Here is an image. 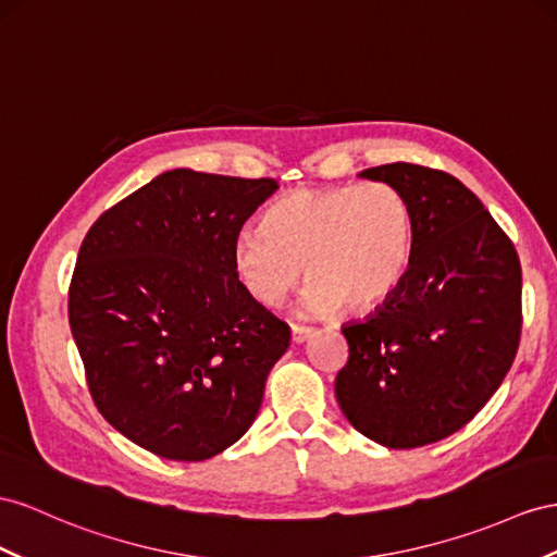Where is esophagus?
Instances as JSON below:
<instances>
[{"mask_svg": "<svg viewBox=\"0 0 557 557\" xmlns=\"http://www.w3.org/2000/svg\"><path fill=\"white\" fill-rule=\"evenodd\" d=\"M310 336H312V330H310V326L292 324V341H294V344H304V341H308Z\"/></svg>", "mask_w": 557, "mask_h": 557, "instance_id": "esophagus-1", "label": "esophagus"}]
</instances>
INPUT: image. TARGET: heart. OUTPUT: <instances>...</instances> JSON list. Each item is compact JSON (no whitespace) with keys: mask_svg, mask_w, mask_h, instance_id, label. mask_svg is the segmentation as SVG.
<instances>
[{"mask_svg":"<svg viewBox=\"0 0 557 557\" xmlns=\"http://www.w3.org/2000/svg\"><path fill=\"white\" fill-rule=\"evenodd\" d=\"M414 251V209L386 181L296 188L277 197L265 223L242 225L233 268L256 301L277 306L304 275L312 315L367 312L400 289Z\"/></svg>","mask_w":557,"mask_h":557,"instance_id":"1","label":"heart"}]
</instances>
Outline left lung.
Listing matches in <instances>:
<instances>
[{"label": "left lung", "instance_id": "left-lung-1", "mask_svg": "<svg viewBox=\"0 0 557 557\" xmlns=\"http://www.w3.org/2000/svg\"><path fill=\"white\" fill-rule=\"evenodd\" d=\"M414 209L407 275L364 322L344 326L336 400L369 440L414 449L463 428L502 386L522 332V268L510 237L466 185L421 164L364 169Z\"/></svg>", "mask_w": 557, "mask_h": 557}]
</instances>
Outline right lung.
I'll list each match as a JSON object with an SVG mask.
<instances>
[{
	"label": "right lung",
	"instance_id": "add662e5",
	"mask_svg": "<svg viewBox=\"0 0 557 557\" xmlns=\"http://www.w3.org/2000/svg\"><path fill=\"white\" fill-rule=\"evenodd\" d=\"M273 178L164 171L84 237L67 318L91 400L162 459L205 461L249 431L289 324L242 287L233 237Z\"/></svg>",
	"mask_w": 557,
	"mask_h": 557
}]
</instances>
